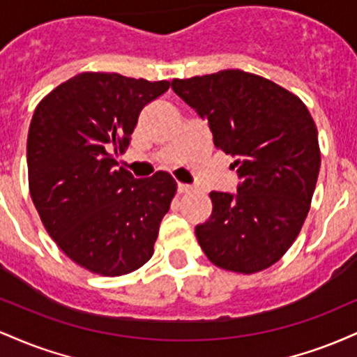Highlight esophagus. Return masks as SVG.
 Here are the masks:
<instances>
[{
	"instance_id": "obj_1",
	"label": "esophagus",
	"mask_w": 357,
	"mask_h": 357,
	"mask_svg": "<svg viewBox=\"0 0 357 357\" xmlns=\"http://www.w3.org/2000/svg\"><path fill=\"white\" fill-rule=\"evenodd\" d=\"M195 190V188L191 186V184H186V183H178V192H190V191H192Z\"/></svg>"
}]
</instances>
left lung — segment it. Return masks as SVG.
Instances as JSON below:
<instances>
[{
	"label": "left lung",
	"instance_id": "8db88e82",
	"mask_svg": "<svg viewBox=\"0 0 357 357\" xmlns=\"http://www.w3.org/2000/svg\"><path fill=\"white\" fill-rule=\"evenodd\" d=\"M173 90L208 119L216 149L235 158L236 195L211 191L213 211L196 227L204 255L228 272H261L301 233L321 167L307 105L275 82L243 70L174 79Z\"/></svg>",
	"mask_w": 357,
	"mask_h": 357
}]
</instances>
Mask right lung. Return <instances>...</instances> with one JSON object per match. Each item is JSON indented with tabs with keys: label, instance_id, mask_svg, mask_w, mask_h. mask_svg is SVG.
Masks as SVG:
<instances>
[{
	"label": "right lung",
	"instance_id": "right-lung-1",
	"mask_svg": "<svg viewBox=\"0 0 357 357\" xmlns=\"http://www.w3.org/2000/svg\"><path fill=\"white\" fill-rule=\"evenodd\" d=\"M169 82L82 72L36 105L26 142L28 186L45 230L77 265L102 277L141 268L178 184L116 167L142 107Z\"/></svg>",
	"mask_w": 357,
	"mask_h": 357
}]
</instances>
